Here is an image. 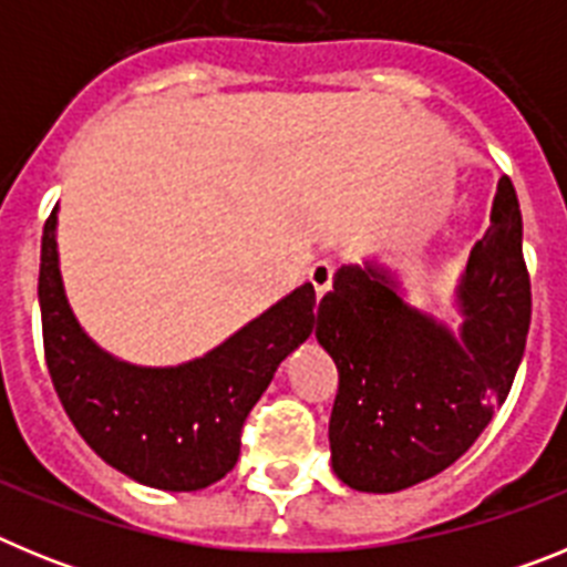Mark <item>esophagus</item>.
<instances>
[{
  "instance_id": "esophagus-1",
  "label": "esophagus",
  "mask_w": 567,
  "mask_h": 567,
  "mask_svg": "<svg viewBox=\"0 0 567 567\" xmlns=\"http://www.w3.org/2000/svg\"><path fill=\"white\" fill-rule=\"evenodd\" d=\"M332 275H334V269L329 260H318V264H312V267H309V284L315 287L318 300L329 292V287H332Z\"/></svg>"
}]
</instances>
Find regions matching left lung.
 I'll return each instance as SVG.
<instances>
[{
    "mask_svg": "<svg viewBox=\"0 0 567 567\" xmlns=\"http://www.w3.org/2000/svg\"><path fill=\"white\" fill-rule=\"evenodd\" d=\"M457 327L409 300L380 258L340 267L318 307V343L340 374L329 420L332 471L365 494H394L445 471L505 403L525 352L530 280L523 215L499 178L491 227L454 287Z\"/></svg>",
    "mask_w": 567,
    "mask_h": 567,
    "instance_id": "8db88e82",
    "label": "left lung"
}]
</instances>
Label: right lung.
Instances as JSON below:
<instances>
[{
	"label": "right lung",
	"mask_w": 567,
	"mask_h": 567,
	"mask_svg": "<svg viewBox=\"0 0 567 567\" xmlns=\"http://www.w3.org/2000/svg\"><path fill=\"white\" fill-rule=\"evenodd\" d=\"M59 204L42 235L44 358L70 423L115 471L162 491H202L233 471L240 425L278 365L315 329V287L300 284L202 358L138 365L82 329L59 269Z\"/></svg>",
	"instance_id": "add662e5"
}]
</instances>
